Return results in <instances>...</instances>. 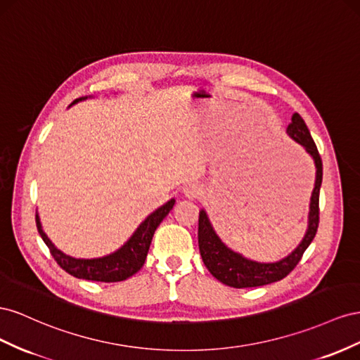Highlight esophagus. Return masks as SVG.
<instances>
[{
  "label": "esophagus",
  "instance_id": "obj_1",
  "mask_svg": "<svg viewBox=\"0 0 360 360\" xmlns=\"http://www.w3.org/2000/svg\"><path fill=\"white\" fill-rule=\"evenodd\" d=\"M182 191H184V194H186V198L198 199V198L202 196L205 188H203L202 184H199V182H190V184H187L186 187H184Z\"/></svg>",
  "mask_w": 360,
  "mask_h": 360
}]
</instances>
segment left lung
Here are the masks:
<instances>
[{
	"mask_svg": "<svg viewBox=\"0 0 360 360\" xmlns=\"http://www.w3.org/2000/svg\"><path fill=\"white\" fill-rule=\"evenodd\" d=\"M286 134L309 153L315 164V184L309 202V214H307V229L300 244L288 256L276 262H258L248 259L241 253L229 249L221 241L217 232L212 228L207 211L200 210L199 212L198 237L202 261L215 279L224 285L232 286V288H253V286L269 285L283 279L299 264L304 250L309 248L316 233L318 220H320L318 199H320L323 181V162L311 137V132L299 112L292 115L291 123L286 128Z\"/></svg>",
	"mask_w": 360,
	"mask_h": 360,
	"instance_id": "1",
	"label": "left lung"
}]
</instances>
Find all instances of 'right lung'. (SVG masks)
Masks as SVG:
<instances>
[{
  "mask_svg": "<svg viewBox=\"0 0 360 360\" xmlns=\"http://www.w3.org/2000/svg\"><path fill=\"white\" fill-rule=\"evenodd\" d=\"M89 96L78 98L72 105H75L79 101H86ZM174 205V199H170L166 202L162 207L157 208L152 214L140 223L139 228L131 235L129 240L119 248L116 252L110 255L101 256V258H74V256H69L66 253L57 249L48 238V235L42 229V223H40L39 214H36V224L37 231L42 237L44 243L48 245L51 255L54 256L57 264L70 276L78 277V279H86V281H95V282H120L125 281L132 274H136L143 264L146 261V256L150 248V241L153 233H155L160 223L164 220V217L172 211Z\"/></svg>",
  "mask_w": 360,
  "mask_h": 360,
  "instance_id": "1",
  "label": "right lung"
}]
</instances>
